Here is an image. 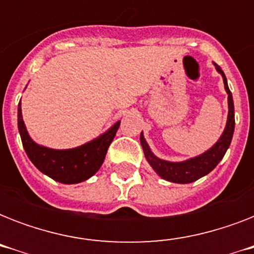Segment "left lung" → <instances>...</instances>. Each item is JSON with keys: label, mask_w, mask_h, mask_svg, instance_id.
Returning <instances> with one entry per match:
<instances>
[{"label": "left lung", "mask_w": 254, "mask_h": 254, "mask_svg": "<svg viewBox=\"0 0 254 254\" xmlns=\"http://www.w3.org/2000/svg\"><path fill=\"white\" fill-rule=\"evenodd\" d=\"M216 71L221 75L223 81H224V88L227 95H228V117H227V124L221 135L219 137L216 142L209 147L204 153L192 157V158L186 159V161H179V162H171L166 159L158 158L157 155L151 151L150 146L147 145L146 139L143 137V133L141 131L139 141L141 146L145 153V158L149 162L153 170L158 174L159 177L165 181L173 182V183H179V185H186V183H192V182L200 179L207 174H209L215 167L219 165L224 154L228 150L231 141H232L233 131H235V107H233L232 93L229 91L227 77H225L223 69L213 63Z\"/></svg>", "instance_id": "1"}]
</instances>
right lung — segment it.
<instances>
[{"label": "right lung", "mask_w": 254, "mask_h": 254, "mask_svg": "<svg viewBox=\"0 0 254 254\" xmlns=\"http://www.w3.org/2000/svg\"><path fill=\"white\" fill-rule=\"evenodd\" d=\"M120 121L89 142L72 149H51L30 137L18 104V130L26 154L41 173L64 185H76L93 177L103 165L108 147L119 130Z\"/></svg>", "instance_id": "add662e5"}]
</instances>
